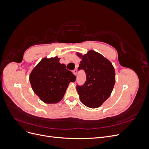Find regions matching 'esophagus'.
Wrapping results in <instances>:
<instances>
[{
    "label": "esophagus",
    "mask_w": 149,
    "mask_h": 149,
    "mask_svg": "<svg viewBox=\"0 0 149 149\" xmlns=\"http://www.w3.org/2000/svg\"><path fill=\"white\" fill-rule=\"evenodd\" d=\"M73 74H74L75 76H76V74H77V70H73Z\"/></svg>",
    "instance_id": "34e87169"
}]
</instances>
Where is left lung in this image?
I'll return each instance as SVG.
<instances>
[{
	"label": "left lung",
	"mask_w": 149,
	"mask_h": 149,
	"mask_svg": "<svg viewBox=\"0 0 149 149\" xmlns=\"http://www.w3.org/2000/svg\"><path fill=\"white\" fill-rule=\"evenodd\" d=\"M80 61L78 70L86 74V81L76 89L81 102L90 108L100 107L109 97L116 82V73L111 62L101 54L91 49L86 54L76 53Z\"/></svg>",
	"instance_id": "1"
}]
</instances>
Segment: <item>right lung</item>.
<instances>
[{
  "label": "right lung",
  "instance_id": "obj_1",
  "mask_svg": "<svg viewBox=\"0 0 149 149\" xmlns=\"http://www.w3.org/2000/svg\"><path fill=\"white\" fill-rule=\"evenodd\" d=\"M58 56L43 58L31 71L29 80L34 93L43 102L55 104L63 97L70 82L76 76L60 63Z\"/></svg>",
  "mask_w": 149,
  "mask_h": 149
}]
</instances>
